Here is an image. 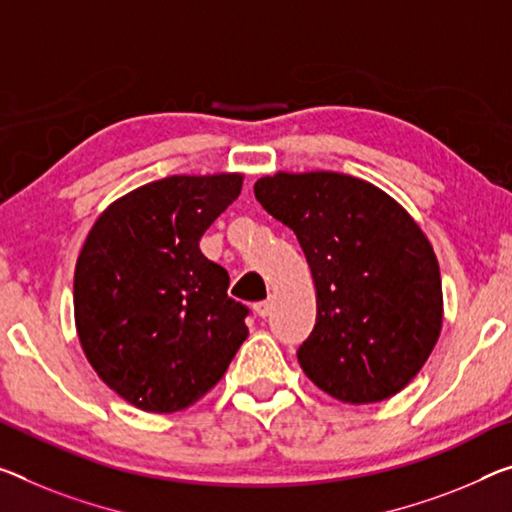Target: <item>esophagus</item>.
<instances>
[{
  "label": "esophagus",
  "mask_w": 512,
  "mask_h": 512,
  "mask_svg": "<svg viewBox=\"0 0 512 512\" xmlns=\"http://www.w3.org/2000/svg\"><path fill=\"white\" fill-rule=\"evenodd\" d=\"M254 311H256L261 318H267V316H270V311H272V302H270V300L256 302V304H254Z\"/></svg>",
  "instance_id": "obj_1"
}]
</instances>
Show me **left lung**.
I'll list each match as a JSON object with an SVG mask.
<instances>
[{
	"label": "left lung",
	"mask_w": 512,
	"mask_h": 512,
	"mask_svg": "<svg viewBox=\"0 0 512 512\" xmlns=\"http://www.w3.org/2000/svg\"><path fill=\"white\" fill-rule=\"evenodd\" d=\"M256 199L300 240L316 286V327L300 345L306 377L341 403L396 396L426 364L444 320L428 235L380 187L336 171H277Z\"/></svg>",
	"instance_id": "obj_1"
}]
</instances>
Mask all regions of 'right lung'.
I'll list each match as a JSON object with an SVG mask.
<instances>
[{
  "mask_svg": "<svg viewBox=\"0 0 512 512\" xmlns=\"http://www.w3.org/2000/svg\"><path fill=\"white\" fill-rule=\"evenodd\" d=\"M242 174L169 176L109 203L75 265V327L109 389L144 412L187 410L249 336L229 274L201 254Z\"/></svg>",
  "mask_w": 512,
  "mask_h": 512,
  "instance_id": "1",
  "label": "right lung"
}]
</instances>
